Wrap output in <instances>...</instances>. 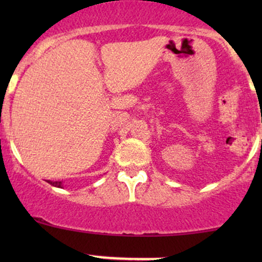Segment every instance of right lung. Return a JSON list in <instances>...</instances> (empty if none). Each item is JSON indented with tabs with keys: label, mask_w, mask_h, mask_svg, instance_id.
<instances>
[{
	"label": "right lung",
	"mask_w": 262,
	"mask_h": 262,
	"mask_svg": "<svg viewBox=\"0 0 262 262\" xmlns=\"http://www.w3.org/2000/svg\"><path fill=\"white\" fill-rule=\"evenodd\" d=\"M50 183V185L55 186V187H59V188H62V182L61 181H48Z\"/></svg>",
	"instance_id": "1"
}]
</instances>
